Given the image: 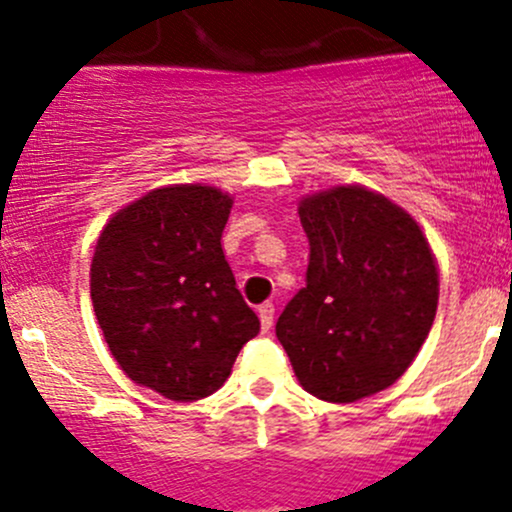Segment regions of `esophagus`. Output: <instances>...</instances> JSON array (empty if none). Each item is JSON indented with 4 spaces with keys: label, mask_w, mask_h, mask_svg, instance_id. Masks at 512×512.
Wrapping results in <instances>:
<instances>
[{
    "label": "esophagus",
    "mask_w": 512,
    "mask_h": 512,
    "mask_svg": "<svg viewBox=\"0 0 512 512\" xmlns=\"http://www.w3.org/2000/svg\"><path fill=\"white\" fill-rule=\"evenodd\" d=\"M257 314H260L262 331H270L272 324H274V304H272V301H265V304H260Z\"/></svg>",
    "instance_id": "34e87169"
}]
</instances>
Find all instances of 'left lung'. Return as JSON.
Returning <instances> with one entry per match:
<instances>
[{"instance_id":"1","label":"left lung","mask_w":512,"mask_h":512,"mask_svg":"<svg viewBox=\"0 0 512 512\" xmlns=\"http://www.w3.org/2000/svg\"><path fill=\"white\" fill-rule=\"evenodd\" d=\"M306 287L277 338L306 392L355 402L410 368L434 324L439 274L419 225L385 196L338 186L299 203Z\"/></svg>"}]
</instances>
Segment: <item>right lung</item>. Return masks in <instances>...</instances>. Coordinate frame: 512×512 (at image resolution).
I'll return each mask as SVG.
<instances>
[{
	"label": "right lung",
	"instance_id": "1",
	"mask_svg": "<svg viewBox=\"0 0 512 512\" xmlns=\"http://www.w3.org/2000/svg\"><path fill=\"white\" fill-rule=\"evenodd\" d=\"M233 198L213 186L157 188L102 230L90 297L134 383L176 402L213 395L260 333L220 247Z\"/></svg>",
	"mask_w": 512,
	"mask_h": 512
}]
</instances>
